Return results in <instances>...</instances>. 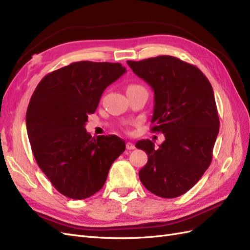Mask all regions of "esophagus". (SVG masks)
I'll use <instances>...</instances> for the list:
<instances>
[{"mask_svg": "<svg viewBox=\"0 0 250 250\" xmlns=\"http://www.w3.org/2000/svg\"><path fill=\"white\" fill-rule=\"evenodd\" d=\"M134 148H135L134 144H132L131 142H127V144H126V149L127 150H133Z\"/></svg>", "mask_w": 250, "mask_h": 250, "instance_id": "34e87169", "label": "esophagus"}]
</instances>
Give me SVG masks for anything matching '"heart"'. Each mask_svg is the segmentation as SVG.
I'll use <instances>...</instances> for the list:
<instances>
[{"instance_id": "b5f03b06", "label": "heart", "mask_w": 250, "mask_h": 250, "mask_svg": "<svg viewBox=\"0 0 250 250\" xmlns=\"http://www.w3.org/2000/svg\"><path fill=\"white\" fill-rule=\"evenodd\" d=\"M129 86H131V85H129Z\"/></svg>"}]
</instances>
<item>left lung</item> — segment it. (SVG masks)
Masks as SVG:
<instances>
[{
  "label": "left lung",
  "mask_w": 250,
  "mask_h": 250,
  "mask_svg": "<svg viewBox=\"0 0 250 250\" xmlns=\"http://www.w3.org/2000/svg\"><path fill=\"white\" fill-rule=\"evenodd\" d=\"M132 72L154 92L151 123L165 141L157 149L150 140L135 147L145 151L148 162L139 176L148 191L175 198L192 188L209 167L219 132L215 96L208 79L197 66L163 55L131 62Z\"/></svg>",
  "instance_id": "1"
}]
</instances>
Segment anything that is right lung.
Here are the masks:
<instances>
[{
	"label": "right lung",
	"instance_id": "add662e5",
	"mask_svg": "<svg viewBox=\"0 0 250 250\" xmlns=\"http://www.w3.org/2000/svg\"><path fill=\"white\" fill-rule=\"evenodd\" d=\"M125 72L121 63L73 62L44 76L30 99L26 125L33 155L65 197L81 200L100 191L124 152L122 139L92 138L84 126L104 89Z\"/></svg>",
	"mask_w": 250,
	"mask_h": 250
}]
</instances>
